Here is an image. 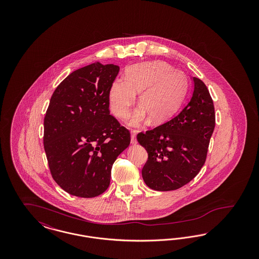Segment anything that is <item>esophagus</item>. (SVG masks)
<instances>
[{"mask_svg": "<svg viewBox=\"0 0 259 259\" xmlns=\"http://www.w3.org/2000/svg\"><path fill=\"white\" fill-rule=\"evenodd\" d=\"M137 139H136V131L131 132V144L132 145H137Z\"/></svg>", "mask_w": 259, "mask_h": 259, "instance_id": "obj_1", "label": "esophagus"}]
</instances>
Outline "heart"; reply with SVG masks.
<instances>
[{
  "mask_svg": "<svg viewBox=\"0 0 259 259\" xmlns=\"http://www.w3.org/2000/svg\"><path fill=\"white\" fill-rule=\"evenodd\" d=\"M185 72L172 69L163 61L144 62L129 67L125 79L115 78L108 90L111 111L124 119L128 117L139 94V106L128 124L137 127L147 118L159 124L167 120L179 109L187 90Z\"/></svg>",
  "mask_w": 259,
  "mask_h": 259,
  "instance_id": "obj_1",
  "label": "heart"
}]
</instances>
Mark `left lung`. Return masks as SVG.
<instances>
[{"mask_svg": "<svg viewBox=\"0 0 259 259\" xmlns=\"http://www.w3.org/2000/svg\"><path fill=\"white\" fill-rule=\"evenodd\" d=\"M191 97L179 114L166 123L139 133V144L148 151L142 176L149 188L176 190L193 180L203 167L215 116L205 83L192 77Z\"/></svg>", "mask_w": 259, "mask_h": 259, "instance_id": "8db88e82", "label": "left lung"}]
</instances>
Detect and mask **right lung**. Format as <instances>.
<instances>
[{
	"instance_id": "1",
	"label": "right lung",
	"mask_w": 259,
	"mask_h": 259,
	"mask_svg": "<svg viewBox=\"0 0 259 259\" xmlns=\"http://www.w3.org/2000/svg\"><path fill=\"white\" fill-rule=\"evenodd\" d=\"M119 72L99 62L75 70L55 89L44 121L52 178L77 197L107 190L112 164L129 147L130 133L110 114L108 90Z\"/></svg>"
}]
</instances>
